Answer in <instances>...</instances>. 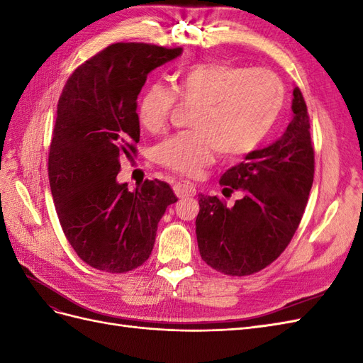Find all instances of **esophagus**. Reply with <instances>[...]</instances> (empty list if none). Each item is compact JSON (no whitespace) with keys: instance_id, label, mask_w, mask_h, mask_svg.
Segmentation results:
<instances>
[{"instance_id":"34e87169","label":"esophagus","mask_w":363,"mask_h":363,"mask_svg":"<svg viewBox=\"0 0 363 363\" xmlns=\"http://www.w3.org/2000/svg\"><path fill=\"white\" fill-rule=\"evenodd\" d=\"M195 188L188 183H175L174 184V194L179 196V199H186V196H194Z\"/></svg>"}]
</instances>
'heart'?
<instances>
[{"label":"heart","mask_w":363,"mask_h":363,"mask_svg":"<svg viewBox=\"0 0 363 363\" xmlns=\"http://www.w3.org/2000/svg\"><path fill=\"white\" fill-rule=\"evenodd\" d=\"M177 98L195 104V133L169 136L156 148L157 162L167 169L195 177L215 152L240 159L255 151L276 125L284 104V84L277 74L224 62L196 63L182 69L174 91L162 83L150 84L138 103L139 124L159 131Z\"/></svg>","instance_id":"b5f03b06"}]
</instances>
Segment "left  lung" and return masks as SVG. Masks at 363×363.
Here are the masks:
<instances>
[{
  "instance_id": "1",
  "label": "left lung",
  "mask_w": 363,
  "mask_h": 363,
  "mask_svg": "<svg viewBox=\"0 0 363 363\" xmlns=\"http://www.w3.org/2000/svg\"><path fill=\"white\" fill-rule=\"evenodd\" d=\"M294 118L272 145L251 151L223 174L225 191H244L233 207L199 195L195 233L201 259L227 276H251L267 268L298 228L315 174V151L304 96L294 89Z\"/></svg>"
}]
</instances>
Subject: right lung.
<instances>
[{"label": "right lung", "mask_w": 363, "mask_h": 363, "mask_svg": "<svg viewBox=\"0 0 363 363\" xmlns=\"http://www.w3.org/2000/svg\"><path fill=\"white\" fill-rule=\"evenodd\" d=\"M183 48L118 42L82 63L57 103L48 179L65 236L84 263L104 272L136 269L155 247L157 224L177 201L168 183L119 184L121 157L136 156V100L147 75Z\"/></svg>", "instance_id": "add662e5"}]
</instances>
